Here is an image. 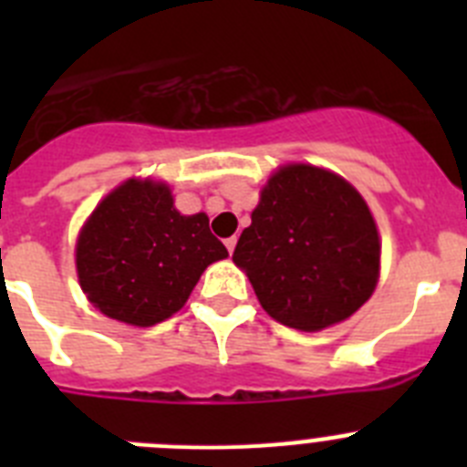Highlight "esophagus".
<instances>
[{"instance_id":"esophagus-1","label":"esophagus","mask_w":467,"mask_h":467,"mask_svg":"<svg viewBox=\"0 0 467 467\" xmlns=\"http://www.w3.org/2000/svg\"><path fill=\"white\" fill-rule=\"evenodd\" d=\"M236 243H238V238H236V236L226 238V243H224V245H226V250H229V254L234 253V250H236Z\"/></svg>"}]
</instances>
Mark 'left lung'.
Here are the masks:
<instances>
[{"label": "left lung", "mask_w": 467, "mask_h": 467, "mask_svg": "<svg viewBox=\"0 0 467 467\" xmlns=\"http://www.w3.org/2000/svg\"><path fill=\"white\" fill-rule=\"evenodd\" d=\"M379 257L377 224L360 193L313 166L271 177L234 250L264 311L304 332L353 316L377 287Z\"/></svg>", "instance_id": "1"}]
</instances>
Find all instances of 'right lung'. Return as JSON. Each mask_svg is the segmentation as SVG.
I'll return each mask as SVG.
<instances>
[{"mask_svg": "<svg viewBox=\"0 0 467 467\" xmlns=\"http://www.w3.org/2000/svg\"><path fill=\"white\" fill-rule=\"evenodd\" d=\"M226 254L208 214H180L166 184L128 180L81 229L77 271L105 316L150 327L180 311L208 264Z\"/></svg>", "mask_w": 467, "mask_h": 467, "instance_id": "add662e5", "label": "right lung"}]
</instances>
